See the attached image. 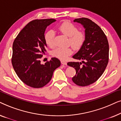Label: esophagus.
Returning <instances> with one entry per match:
<instances>
[{
	"label": "esophagus",
	"mask_w": 121,
	"mask_h": 121,
	"mask_svg": "<svg viewBox=\"0 0 121 121\" xmlns=\"http://www.w3.org/2000/svg\"><path fill=\"white\" fill-rule=\"evenodd\" d=\"M61 63L62 64H63V65H67V62H65V61L64 60H61Z\"/></svg>",
	"instance_id": "esophagus-1"
}]
</instances>
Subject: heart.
Returning <instances> with one entry per match:
<instances>
[{
    "label": "heart",
    "instance_id": "heart-1",
    "mask_svg": "<svg viewBox=\"0 0 121 121\" xmlns=\"http://www.w3.org/2000/svg\"><path fill=\"white\" fill-rule=\"evenodd\" d=\"M59 30L67 37H69V44L75 49H79L82 47L85 41V35L83 33L79 32L78 29L70 22H64L59 27ZM54 35L55 32L53 30H49L44 35V41L47 45L49 47H53L54 46ZM73 53L71 48L58 47L54 49L52 52V54L62 60H65L69 56Z\"/></svg>",
    "mask_w": 121,
    "mask_h": 121
}]
</instances>
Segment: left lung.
<instances>
[{
	"mask_svg": "<svg viewBox=\"0 0 121 121\" xmlns=\"http://www.w3.org/2000/svg\"><path fill=\"white\" fill-rule=\"evenodd\" d=\"M85 29V41L78 52L73 56L81 62H68L76 74L72 80L77 85L85 86L95 82L105 71L108 62L109 46L107 37L102 29L91 20L80 18L74 20Z\"/></svg>",
	"mask_w": 121,
	"mask_h": 121,
	"instance_id": "obj_1",
	"label": "left lung"
}]
</instances>
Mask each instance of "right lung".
I'll return each mask as SVG.
<instances>
[{
  "label": "right lung",
  "mask_w": 121,
  "mask_h": 121,
  "mask_svg": "<svg viewBox=\"0 0 121 121\" xmlns=\"http://www.w3.org/2000/svg\"><path fill=\"white\" fill-rule=\"evenodd\" d=\"M56 21L53 19L35 20L21 30L13 44L11 62L20 80L34 88H40L48 83L56 69L60 65L58 58H52L44 64L40 58L47 47L44 32L47 26Z\"/></svg>",
  "instance_id": "right-lung-1"
}]
</instances>
